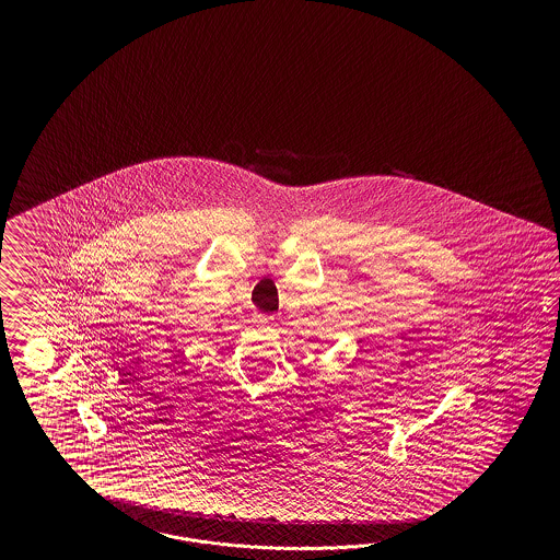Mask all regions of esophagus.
Here are the masks:
<instances>
[{"label":"esophagus","instance_id":"esophagus-1","mask_svg":"<svg viewBox=\"0 0 560 560\" xmlns=\"http://www.w3.org/2000/svg\"><path fill=\"white\" fill-rule=\"evenodd\" d=\"M256 323L262 324V326H272L275 318H272V316H265V314H258V316H256Z\"/></svg>","mask_w":560,"mask_h":560}]
</instances>
